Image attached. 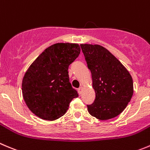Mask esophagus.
<instances>
[{"instance_id":"esophagus-1","label":"esophagus","mask_w":150,"mask_h":150,"mask_svg":"<svg viewBox=\"0 0 150 150\" xmlns=\"http://www.w3.org/2000/svg\"><path fill=\"white\" fill-rule=\"evenodd\" d=\"M82 91H83L82 87H80V88L78 89V93H79V94H82Z\"/></svg>"}]
</instances>
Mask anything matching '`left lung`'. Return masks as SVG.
<instances>
[{"label":"left lung","mask_w":150,"mask_h":150,"mask_svg":"<svg viewBox=\"0 0 150 150\" xmlns=\"http://www.w3.org/2000/svg\"><path fill=\"white\" fill-rule=\"evenodd\" d=\"M92 77L96 97L87 105L88 111L98 120H107L120 114L133 94L131 75L107 49L98 45H81Z\"/></svg>","instance_id":"obj_1"}]
</instances>
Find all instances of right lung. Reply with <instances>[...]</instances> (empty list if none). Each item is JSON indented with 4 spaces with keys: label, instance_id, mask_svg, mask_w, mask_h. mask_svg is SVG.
I'll use <instances>...</instances> for the list:
<instances>
[{
    "label": "right lung",
    "instance_id": "obj_1",
    "mask_svg": "<svg viewBox=\"0 0 150 150\" xmlns=\"http://www.w3.org/2000/svg\"><path fill=\"white\" fill-rule=\"evenodd\" d=\"M80 52L78 44L56 43L30 65L23 78L22 91L26 105L35 115L45 120H57L78 97L69 82L68 68Z\"/></svg>",
    "mask_w": 150,
    "mask_h": 150
}]
</instances>
